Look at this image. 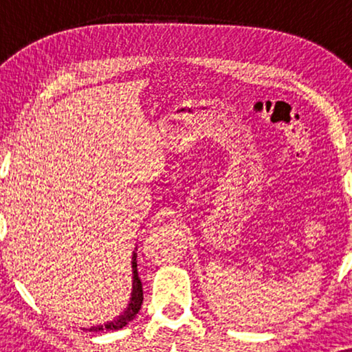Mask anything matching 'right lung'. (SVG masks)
Returning a JSON list of instances; mask_svg holds the SVG:
<instances>
[{
  "label": "right lung",
  "mask_w": 352,
  "mask_h": 352,
  "mask_svg": "<svg viewBox=\"0 0 352 352\" xmlns=\"http://www.w3.org/2000/svg\"><path fill=\"white\" fill-rule=\"evenodd\" d=\"M138 253L133 252V261H131V267H133V292H131V298H129L128 307L124 309L122 314H120L117 319L107 322L104 325H98V327H91V329H83V330H89V331H102V330H120L123 329L124 325H128V322H131L136 314L141 309L142 306V300H144V293H142V283L141 278L138 276Z\"/></svg>",
  "instance_id": "obj_1"
}]
</instances>
